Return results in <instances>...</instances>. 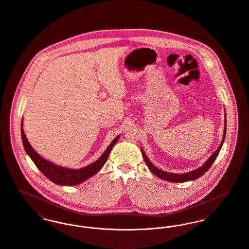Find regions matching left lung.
Instances as JSON below:
<instances>
[{
  "instance_id": "left-lung-1",
  "label": "left lung",
  "mask_w": 249,
  "mask_h": 249,
  "mask_svg": "<svg viewBox=\"0 0 249 249\" xmlns=\"http://www.w3.org/2000/svg\"><path fill=\"white\" fill-rule=\"evenodd\" d=\"M226 133H227V114H226V110H225V128H224V134H223V138H222V142L220 144V146L218 147V149L216 150V152L212 153L211 157L205 162L204 165H202L200 168L192 171V172H185V173H172V172H165L162 171L158 168H156L154 165H153L150 161V159L147 157V155L144 153L143 149H141L143 158L145 160L146 165L148 166V168L150 169V171L153 172L154 175H156L157 177H159L160 179L172 182V183H184V182H188V181H193L196 180L197 178L201 177L202 175H204L206 172L210 170L211 165L213 164V162L215 161V159L217 158L218 154L220 153L222 146L224 144L225 141V137H226Z\"/></svg>"
}]
</instances>
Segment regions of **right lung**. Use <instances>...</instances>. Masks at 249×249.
<instances>
[{"instance_id":"right-lung-1","label":"right lung","mask_w":249,"mask_h":249,"mask_svg":"<svg viewBox=\"0 0 249 249\" xmlns=\"http://www.w3.org/2000/svg\"><path fill=\"white\" fill-rule=\"evenodd\" d=\"M22 126H23V122L21 120L20 134H21V140H22V144L25 152L30 156V158L32 159V161L34 162V164L37 166V168L41 172V173L45 177H47L50 181H52L53 183L57 184L58 186H68V187L77 186L78 184H81L82 182H84L85 180L89 179L90 177L94 176L104 166L113 147L115 146L117 140L120 137V134L115 137L112 143L108 146L105 152L102 153V155L96 160V162L81 169H69V168L58 166L42 158L32 148L30 143L28 142Z\"/></svg>"}]
</instances>
